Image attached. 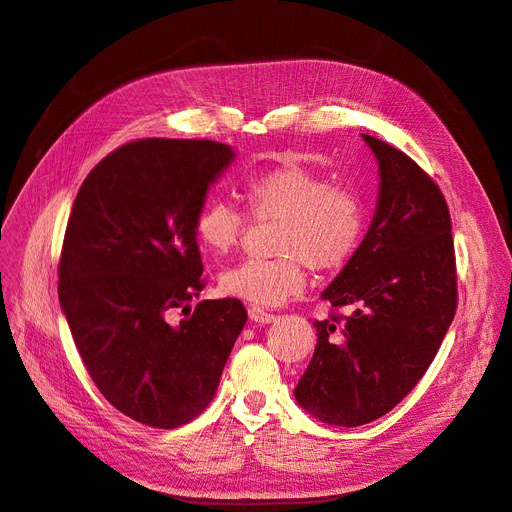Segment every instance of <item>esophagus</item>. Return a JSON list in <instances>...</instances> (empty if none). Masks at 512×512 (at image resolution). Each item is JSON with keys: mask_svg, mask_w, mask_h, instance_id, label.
Masks as SVG:
<instances>
[{"mask_svg": "<svg viewBox=\"0 0 512 512\" xmlns=\"http://www.w3.org/2000/svg\"><path fill=\"white\" fill-rule=\"evenodd\" d=\"M248 319L255 321V324H272L276 315H272V313L261 309V306L253 304V306H248Z\"/></svg>", "mask_w": 512, "mask_h": 512, "instance_id": "1", "label": "esophagus"}]
</instances>
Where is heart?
<instances>
[{"instance_id":"obj_1","label":"heart","mask_w":512,"mask_h":512,"mask_svg":"<svg viewBox=\"0 0 512 512\" xmlns=\"http://www.w3.org/2000/svg\"><path fill=\"white\" fill-rule=\"evenodd\" d=\"M242 197L257 218H281L274 259H246L225 270L218 287L225 296L257 306H276L304 287V264L315 270L343 266L364 231V203L349 186L328 184L296 160H283L248 175ZM244 214L223 199H210L195 216V236L214 257L238 244Z\"/></svg>"}]
</instances>
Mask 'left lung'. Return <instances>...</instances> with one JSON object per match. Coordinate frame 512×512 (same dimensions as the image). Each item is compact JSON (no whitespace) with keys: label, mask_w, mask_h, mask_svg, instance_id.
Listing matches in <instances>:
<instances>
[{"label":"left lung","mask_w":512,"mask_h":512,"mask_svg":"<svg viewBox=\"0 0 512 512\" xmlns=\"http://www.w3.org/2000/svg\"><path fill=\"white\" fill-rule=\"evenodd\" d=\"M362 139L379 173L375 214L321 294L352 313L313 321L315 354L294 390L304 412L334 427L388 414L425 375L457 311L444 195L410 156L371 135Z\"/></svg>","instance_id":"1"}]
</instances>
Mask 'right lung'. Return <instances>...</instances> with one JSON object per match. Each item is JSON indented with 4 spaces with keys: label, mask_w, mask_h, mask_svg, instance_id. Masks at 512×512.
<instances>
[{
    "label": "right lung",
    "mask_w": 512,
    "mask_h": 512,
    "mask_svg": "<svg viewBox=\"0 0 512 512\" xmlns=\"http://www.w3.org/2000/svg\"><path fill=\"white\" fill-rule=\"evenodd\" d=\"M233 160L216 141H133L100 160L72 206L62 313L98 390L143 425L173 429L206 410L246 324L236 298L201 300L170 324L203 287L195 216Z\"/></svg>",
    "instance_id": "add662e5"
}]
</instances>
